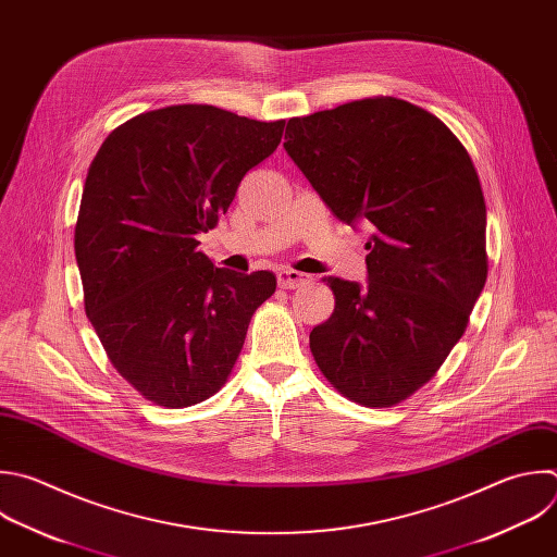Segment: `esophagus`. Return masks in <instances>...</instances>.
Instances as JSON below:
<instances>
[{
	"instance_id": "esophagus-1",
	"label": "esophagus",
	"mask_w": 557,
	"mask_h": 557,
	"mask_svg": "<svg viewBox=\"0 0 557 557\" xmlns=\"http://www.w3.org/2000/svg\"><path fill=\"white\" fill-rule=\"evenodd\" d=\"M308 282V275H304V273H299V271H293V269H282L280 273H277V284L282 286V288H299V286H304Z\"/></svg>"
}]
</instances>
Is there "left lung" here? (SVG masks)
Here are the masks:
<instances>
[{"label":"left lung","mask_w":557,"mask_h":557,"mask_svg":"<svg viewBox=\"0 0 557 557\" xmlns=\"http://www.w3.org/2000/svg\"><path fill=\"white\" fill-rule=\"evenodd\" d=\"M284 139L330 212L374 230L367 286L327 277L334 312L310 351L345 398L394 407L435 376L487 280L474 163L440 117L398 98L293 117Z\"/></svg>","instance_id":"obj_1"}]
</instances>
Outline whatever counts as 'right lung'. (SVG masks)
<instances>
[{
    "instance_id": "add662e5",
    "label": "right lung",
    "mask_w": 557,
    "mask_h": 557,
    "mask_svg": "<svg viewBox=\"0 0 557 557\" xmlns=\"http://www.w3.org/2000/svg\"><path fill=\"white\" fill-rule=\"evenodd\" d=\"M284 124L174 104L111 131L89 165L74 232L85 312L120 376L159 407L214 396L275 293L271 271L214 267L197 234L227 212Z\"/></svg>"
}]
</instances>
